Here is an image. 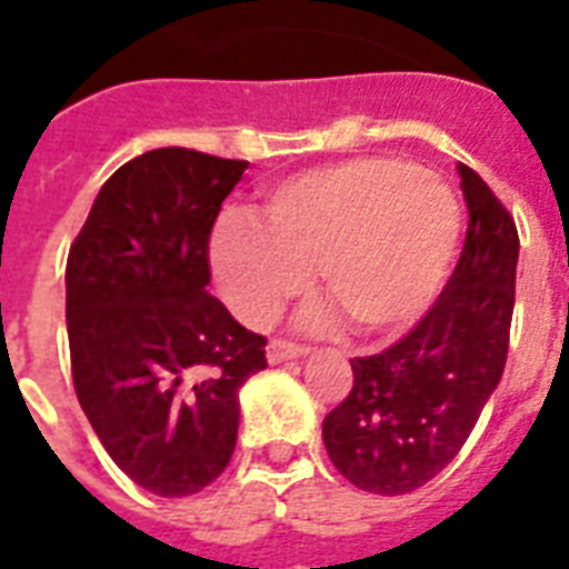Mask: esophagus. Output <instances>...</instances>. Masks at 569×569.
<instances>
[{"label":"esophagus","mask_w":569,"mask_h":569,"mask_svg":"<svg viewBox=\"0 0 569 569\" xmlns=\"http://www.w3.org/2000/svg\"><path fill=\"white\" fill-rule=\"evenodd\" d=\"M268 363H286V360H298V357L307 355V348L295 346V342H286V339H271L266 348Z\"/></svg>","instance_id":"34e87169"}]
</instances>
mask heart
<instances>
[{
	"instance_id": "heart-1",
	"label": "heart",
	"mask_w": 569,
	"mask_h": 569,
	"mask_svg": "<svg viewBox=\"0 0 569 569\" xmlns=\"http://www.w3.org/2000/svg\"><path fill=\"white\" fill-rule=\"evenodd\" d=\"M458 236L460 209L446 182L405 159H355L277 186L262 223L223 221L212 271L248 325H268L316 271L333 307H316L310 328H333L342 312L357 333L389 337L440 292Z\"/></svg>"
}]
</instances>
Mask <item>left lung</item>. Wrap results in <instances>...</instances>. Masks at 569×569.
<instances>
[{
  "label": "left lung",
  "instance_id": "1",
  "mask_svg": "<svg viewBox=\"0 0 569 569\" xmlns=\"http://www.w3.org/2000/svg\"><path fill=\"white\" fill-rule=\"evenodd\" d=\"M469 227L455 274L387 351L355 357V387L325 416L333 467L360 490L410 493L460 451L505 372L520 239L499 197L458 164Z\"/></svg>",
  "mask_w": 569,
  "mask_h": 569
}]
</instances>
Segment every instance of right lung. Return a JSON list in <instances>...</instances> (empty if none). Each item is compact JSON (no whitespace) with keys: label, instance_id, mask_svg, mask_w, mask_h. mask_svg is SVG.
Listing matches in <instances>:
<instances>
[{"label":"right lung","instance_id":"right-lung-1","mask_svg":"<svg viewBox=\"0 0 569 569\" xmlns=\"http://www.w3.org/2000/svg\"><path fill=\"white\" fill-rule=\"evenodd\" d=\"M248 162L162 147L111 173L67 257L73 387L111 460L156 496L200 493L239 433L266 337L209 286V236Z\"/></svg>","mask_w":569,"mask_h":569}]
</instances>
